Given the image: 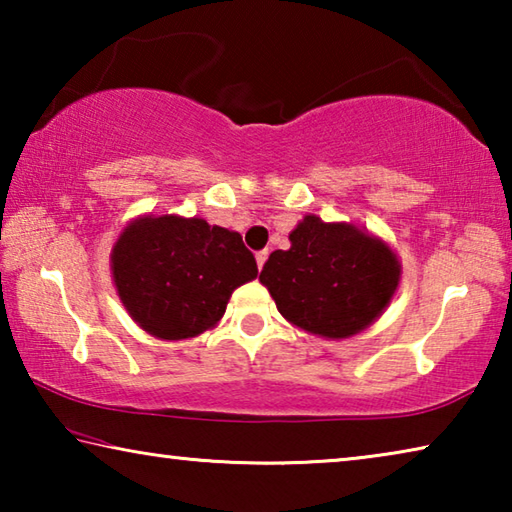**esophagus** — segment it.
Masks as SVG:
<instances>
[{
	"mask_svg": "<svg viewBox=\"0 0 512 512\" xmlns=\"http://www.w3.org/2000/svg\"><path fill=\"white\" fill-rule=\"evenodd\" d=\"M255 259H257V268H259V271H262V266H264V262L268 259V250H259V253L255 255Z\"/></svg>",
	"mask_w": 512,
	"mask_h": 512,
	"instance_id": "34e87169",
	"label": "esophagus"
}]
</instances>
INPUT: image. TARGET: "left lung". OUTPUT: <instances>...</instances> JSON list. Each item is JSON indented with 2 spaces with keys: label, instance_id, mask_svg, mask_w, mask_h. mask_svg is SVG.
I'll use <instances>...</instances> for the list:
<instances>
[{
  "label": "left lung",
  "instance_id": "1",
  "mask_svg": "<svg viewBox=\"0 0 512 512\" xmlns=\"http://www.w3.org/2000/svg\"><path fill=\"white\" fill-rule=\"evenodd\" d=\"M259 273L291 325L325 339H348L381 316L400 284V262L384 241L350 223L309 214Z\"/></svg>",
  "mask_w": 512,
  "mask_h": 512
}]
</instances>
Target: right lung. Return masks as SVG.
Wrapping results in <instances>:
<instances>
[{
    "mask_svg": "<svg viewBox=\"0 0 512 512\" xmlns=\"http://www.w3.org/2000/svg\"><path fill=\"white\" fill-rule=\"evenodd\" d=\"M119 300L144 332L192 339L225 314L232 291L257 277L239 232L183 216H140L110 255Z\"/></svg>",
    "mask_w": 512,
    "mask_h": 512,
    "instance_id": "1",
    "label": "right lung"
}]
</instances>
